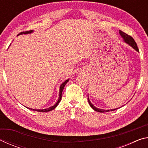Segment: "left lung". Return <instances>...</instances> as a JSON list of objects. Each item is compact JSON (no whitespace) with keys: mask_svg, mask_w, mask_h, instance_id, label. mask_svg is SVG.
<instances>
[{"mask_svg":"<svg viewBox=\"0 0 148 148\" xmlns=\"http://www.w3.org/2000/svg\"><path fill=\"white\" fill-rule=\"evenodd\" d=\"M119 34L120 35H121V37L123 38L124 41L126 42L127 44H128L129 46H131L132 48H134L136 51H137L138 52H139V49L138 48V46H137V44L136 43V42L134 41V40L132 38V37L129 36V35L127 34L126 33H125L124 32H123L121 31H119ZM87 99H88V102H89V104L90 105V106H91L92 109H93L94 110H95V111L97 112H110V111H114V110H117L118 108H116V109H112V110H102V109H100V108H96L95 107L93 104H92L91 101H89V97L88 98H87Z\"/></svg>","mask_w":148,"mask_h":148,"instance_id":"8db88e82","label":"left lung"}]
</instances>
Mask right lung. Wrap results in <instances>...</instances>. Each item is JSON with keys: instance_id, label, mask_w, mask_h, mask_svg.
<instances>
[{"instance_id": "add662e5", "label": "right lung", "mask_w": 148, "mask_h": 148, "mask_svg": "<svg viewBox=\"0 0 148 148\" xmlns=\"http://www.w3.org/2000/svg\"><path fill=\"white\" fill-rule=\"evenodd\" d=\"M33 32V31H25V32H20L19 34H18V35L19 34H29V33H31V32ZM17 35V36H18ZM69 79H66V81L64 82L63 83H62L61 86H60V89H59V99L58 101H57V102H56V104H55L53 106H51L48 108H46V109H43V110H36V109H32V108H29L30 110H34V111H37V112H49V111H51V110H53V109L56 108L57 106V105L59 104V103L60 102V101H61V98H62V90H63L64 87V86L66 84L67 82H69Z\"/></svg>"}]
</instances>
